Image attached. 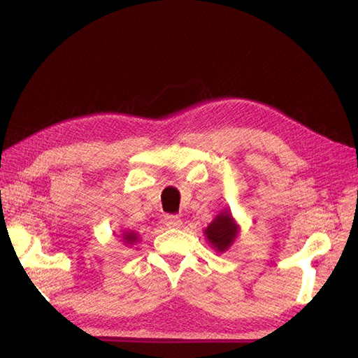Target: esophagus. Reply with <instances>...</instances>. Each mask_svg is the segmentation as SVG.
Returning a JSON list of instances; mask_svg holds the SVG:
<instances>
[{
    "mask_svg": "<svg viewBox=\"0 0 358 358\" xmlns=\"http://www.w3.org/2000/svg\"><path fill=\"white\" fill-rule=\"evenodd\" d=\"M164 224L169 227V229H178V227L182 225V220L176 215H167L164 218Z\"/></svg>",
    "mask_w": 358,
    "mask_h": 358,
    "instance_id": "1",
    "label": "esophagus"
}]
</instances>
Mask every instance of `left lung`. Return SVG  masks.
I'll return each instance as SVG.
<instances>
[{"mask_svg": "<svg viewBox=\"0 0 358 358\" xmlns=\"http://www.w3.org/2000/svg\"><path fill=\"white\" fill-rule=\"evenodd\" d=\"M204 237L216 252L224 254L229 251L237 236L241 233V227L233 218L230 209H222L215 216L213 221L204 229Z\"/></svg>", "mask_w": 358, "mask_h": 358, "instance_id": "left-lung-1", "label": "left lung"}]
</instances>
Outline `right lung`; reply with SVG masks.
Returning <instances> with one entry per match:
<instances>
[{
  "instance_id": "1",
  "label": "right lung",
  "mask_w": 358,
  "mask_h": 358,
  "mask_svg": "<svg viewBox=\"0 0 358 358\" xmlns=\"http://www.w3.org/2000/svg\"><path fill=\"white\" fill-rule=\"evenodd\" d=\"M119 237H121V242L127 246H133L140 241V234L133 230H122Z\"/></svg>"
}]
</instances>
